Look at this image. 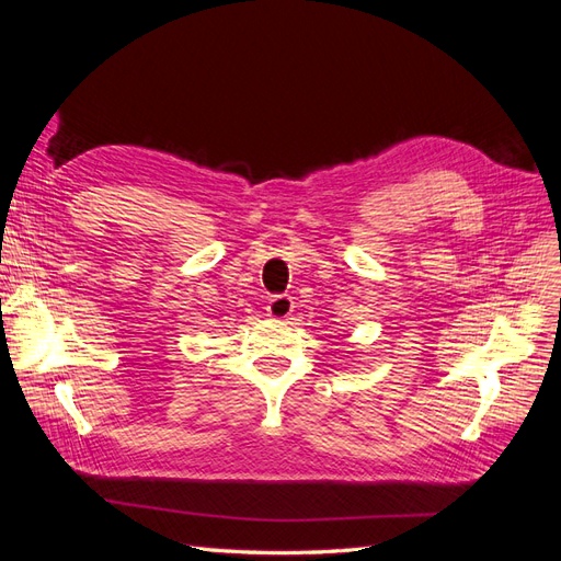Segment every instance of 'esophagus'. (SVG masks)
<instances>
[{"label":"esophagus","mask_w":561,"mask_h":561,"mask_svg":"<svg viewBox=\"0 0 561 561\" xmlns=\"http://www.w3.org/2000/svg\"><path fill=\"white\" fill-rule=\"evenodd\" d=\"M293 309H295V304H293L290 297H287V295H276L274 299L268 301L266 313H268L271 320H287V318H290Z\"/></svg>","instance_id":"34e87169"}]
</instances>
